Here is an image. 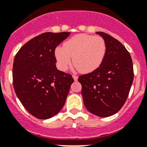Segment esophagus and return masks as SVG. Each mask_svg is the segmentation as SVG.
<instances>
[{
	"label": "esophagus",
	"instance_id": "esophagus-1",
	"mask_svg": "<svg viewBox=\"0 0 147 147\" xmlns=\"http://www.w3.org/2000/svg\"><path fill=\"white\" fill-rule=\"evenodd\" d=\"M72 78H73V79H74V80H75V81H77V80H78V77L77 76V75H72Z\"/></svg>",
	"mask_w": 147,
	"mask_h": 147
}]
</instances>
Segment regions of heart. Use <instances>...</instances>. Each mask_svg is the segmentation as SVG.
I'll list each match as a JSON object with an SVG mask.
<instances>
[{"mask_svg": "<svg viewBox=\"0 0 147 147\" xmlns=\"http://www.w3.org/2000/svg\"><path fill=\"white\" fill-rule=\"evenodd\" d=\"M107 51L106 42L100 36L78 34L64 42L63 47L57 46L54 51L59 69L67 70L71 64L82 73H90L102 64Z\"/></svg>", "mask_w": 147, "mask_h": 147, "instance_id": "b5f03b06", "label": "heart"}]
</instances>
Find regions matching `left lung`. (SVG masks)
<instances>
[{"label":"left lung","mask_w":147,"mask_h":147,"mask_svg":"<svg viewBox=\"0 0 147 147\" xmlns=\"http://www.w3.org/2000/svg\"><path fill=\"white\" fill-rule=\"evenodd\" d=\"M107 51L102 64L90 73L79 76L86 109L98 117L117 113L125 102L134 81L131 57L120 41L103 32Z\"/></svg>","instance_id":"1"}]
</instances>
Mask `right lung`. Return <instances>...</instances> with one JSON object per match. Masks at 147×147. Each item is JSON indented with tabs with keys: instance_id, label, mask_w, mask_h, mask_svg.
<instances>
[{
	"instance_id": "1",
	"label": "right lung",
	"mask_w": 147,
	"mask_h": 147,
	"mask_svg": "<svg viewBox=\"0 0 147 147\" xmlns=\"http://www.w3.org/2000/svg\"><path fill=\"white\" fill-rule=\"evenodd\" d=\"M70 32H45L26 42L15 56L13 85L26 110L46 120L59 112L74 82L56 67L54 51Z\"/></svg>"
}]
</instances>
